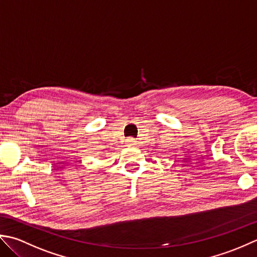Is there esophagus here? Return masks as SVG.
Instances as JSON below:
<instances>
[{"mask_svg":"<svg viewBox=\"0 0 257 257\" xmlns=\"http://www.w3.org/2000/svg\"><path fill=\"white\" fill-rule=\"evenodd\" d=\"M126 143H127V145H135V140L132 138H128L126 140Z\"/></svg>","mask_w":257,"mask_h":257,"instance_id":"1","label":"esophagus"}]
</instances>
